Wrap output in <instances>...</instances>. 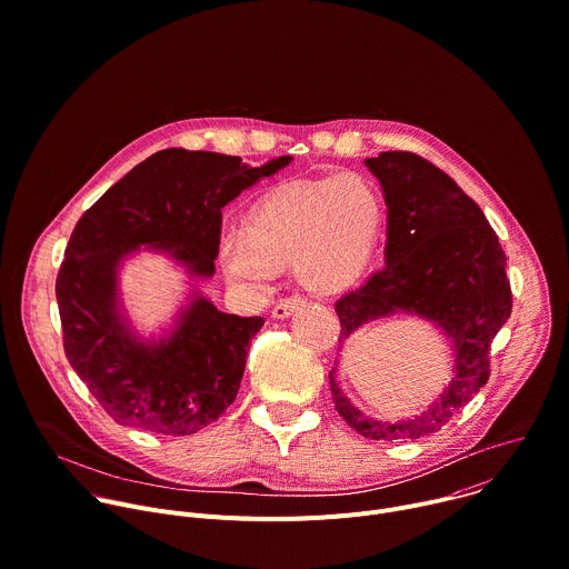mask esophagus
<instances>
[{
  "label": "esophagus",
  "mask_w": 569,
  "mask_h": 569,
  "mask_svg": "<svg viewBox=\"0 0 569 569\" xmlns=\"http://www.w3.org/2000/svg\"><path fill=\"white\" fill-rule=\"evenodd\" d=\"M306 301L301 299V297H286V299H281L274 308H272V317L274 319H288L297 308H301Z\"/></svg>",
  "instance_id": "obj_1"
}]
</instances>
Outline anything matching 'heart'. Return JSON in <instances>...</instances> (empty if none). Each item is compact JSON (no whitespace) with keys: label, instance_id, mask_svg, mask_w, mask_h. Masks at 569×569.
I'll list each match as a JSON object with an SVG mask.
<instances>
[{"label":"heart","instance_id":"heart-1","mask_svg":"<svg viewBox=\"0 0 569 569\" xmlns=\"http://www.w3.org/2000/svg\"><path fill=\"white\" fill-rule=\"evenodd\" d=\"M380 223L382 201L368 178L299 180L270 192L250 212L246 232L221 239L219 261L228 283L250 297L268 295L292 263L308 290L332 295L363 274Z\"/></svg>","mask_w":569,"mask_h":569}]
</instances>
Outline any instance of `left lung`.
Listing matches in <instances>:
<instances>
[{
  "label": "left lung",
  "mask_w": 569,
  "mask_h": 569,
  "mask_svg": "<svg viewBox=\"0 0 569 569\" xmlns=\"http://www.w3.org/2000/svg\"><path fill=\"white\" fill-rule=\"evenodd\" d=\"M387 201L385 268L335 303L339 343L361 326L416 315L449 341L451 380L420 416L400 422L368 418L337 385V413L370 440H418L440 431L489 380V346L511 315L507 257L482 210L453 178L411 151H382L363 160ZM343 348V346H341Z\"/></svg>",
  "instance_id": "1"
}]
</instances>
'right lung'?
<instances>
[{
  "mask_svg": "<svg viewBox=\"0 0 569 569\" xmlns=\"http://www.w3.org/2000/svg\"><path fill=\"white\" fill-rule=\"evenodd\" d=\"M290 160L250 167L239 156L162 149L78 221L56 281L64 352L118 425L192 436L234 402L263 317L221 312L197 283L214 277L221 210ZM140 251L171 258L190 283L186 303L158 338L132 328L119 297V270Z\"/></svg>",
  "mask_w": 569,
  "mask_h": 569,
  "instance_id": "right-lung-1",
  "label": "right lung"
}]
</instances>
